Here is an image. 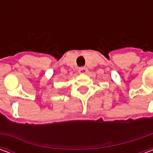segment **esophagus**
I'll use <instances>...</instances> for the list:
<instances>
[{"mask_svg": "<svg viewBox=\"0 0 153 153\" xmlns=\"http://www.w3.org/2000/svg\"><path fill=\"white\" fill-rule=\"evenodd\" d=\"M87 71H88V69H87L86 67H80L79 69V73L82 74H86Z\"/></svg>", "mask_w": 153, "mask_h": 153, "instance_id": "34e87169", "label": "esophagus"}]
</instances>
